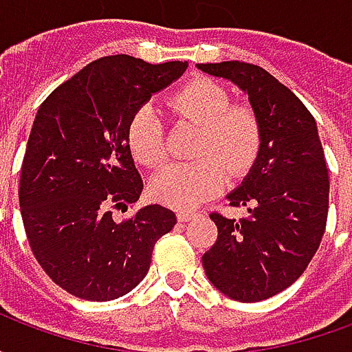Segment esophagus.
I'll use <instances>...</instances> for the list:
<instances>
[{
	"label": "esophagus",
	"instance_id": "34e87169",
	"mask_svg": "<svg viewBox=\"0 0 352 352\" xmlns=\"http://www.w3.org/2000/svg\"><path fill=\"white\" fill-rule=\"evenodd\" d=\"M194 217H196V213H192V211H179V213H177V219L181 222L192 221Z\"/></svg>",
	"mask_w": 352,
	"mask_h": 352
}]
</instances>
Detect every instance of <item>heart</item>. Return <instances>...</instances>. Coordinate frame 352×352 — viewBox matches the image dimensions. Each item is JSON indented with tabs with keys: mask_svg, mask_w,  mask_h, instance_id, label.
<instances>
[{
	"mask_svg": "<svg viewBox=\"0 0 352 352\" xmlns=\"http://www.w3.org/2000/svg\"><path fill=\"white\" fill-rule=\"evenodd\" d=\"M169 105L173 113L199 128L194 164H173L162 169L151 192L162 204L188 209L211 198L226 184L230 173L249 169L262 143L258 116L251 107L230 105V94L211 79H194L179 88ZM128 146L135 160L158 168L168 156L166 131L153 105H141L128 124Z\"/></svg>",
	"mask_w": 352,
	"mask_h": 352,
	"instance_id": "heart-1",
	"label": "heart"
}]
</instances>
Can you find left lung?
Segmentation results:
<instances>
[{"mask_svg":"<svg viewBox=\"0 0 352 352\" xmlns=\"http://www.w3.org/2000/svg\"><path fill=\"white\" fill-rule=\"evenodd\" d=\"M234 82L258 116L262 143L243 183L226 196L249 217L211 213L219 237L201 256L207 279L237 302H260L288 288L309 265L328 217V169L317 122L273 75L245 62L198 64Z\"/></svg>","mask_w":352,"mask_h":352,"instance_id":"obj_1","label":"left lung"}]
</instances>
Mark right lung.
<instances>
[{
    "mask_svg": "<svg viewBox=\"0 0 352 352\" xmlns=\"http://www.w3.org/2000/svg\"><path fill=\"white\" fill-rule=\"evenodd\" d=\"M186 67L100 58L37 111L20 171V213L37 262L69 294L90 302L128 294L148 272L154 243L177 224L175 213L156 204L124 222L113 209L143 190L128 146L131 115Z\"/></svg>",
    "mask_w": 352,
    "mask_h": 352,
    "instance_id": "right-lung-1",
    "label": "right lung"
}]
</instances>
